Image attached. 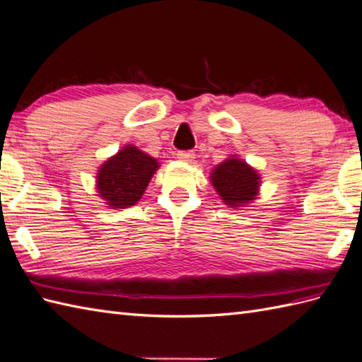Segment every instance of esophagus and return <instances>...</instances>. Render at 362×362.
I'll use <instances>...</instances> for the list:
<instances>
[{"label":"esophagus","mask_w":362,"mask_h":362,"mask_svg":"<svg viewBox=\"0 0 362 362\" xmlns=\"http://www.w3.org/2000/svg\"><path fill=\"white\" fill-rule=\"evenodd\" d=\"M176 158H178L180 160H184V163H192L195 155H194V151H178V153H176Z\"/></svg>","instance_id":"34e87169"}]
</instances>
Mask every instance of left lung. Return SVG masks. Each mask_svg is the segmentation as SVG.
Masks as SVG:
<instances>
[{"label":"left lung","mask_w":362,"mask_h":362,"mask_svg":"<svg viewBox=\"0 0 362 362\" xmlns=\"http://www.w3.org/2000/svg\"><path fill=\"white\" fill-rule=\"evenodd\" d=\"M209 178L223 203L229 207H245L259 198L260 173L237 155H230L215 165Z\"/></svg>","instance_id":"1"}]
</instances>
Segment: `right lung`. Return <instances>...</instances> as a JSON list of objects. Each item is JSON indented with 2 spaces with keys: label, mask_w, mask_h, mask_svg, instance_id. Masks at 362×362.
I'll return each mask as SVG.
<instances>
[{
  "label": "right lung",
  "mask_w": 362,
  "mask_h": 362,
  "mask_svg": "<svg viewBox=\"0 0 362 362\" xmlns=\"http://www.w3.org/2000/svg\"><path fill=\"white\" fill-rule=\"evenodd\" d=\"M158 168L156 158L127 144L99 167L95 189L107 207H130L142 198Z\"/></svg>",
  "instance_id": "add662e5"
}]
</instances>
